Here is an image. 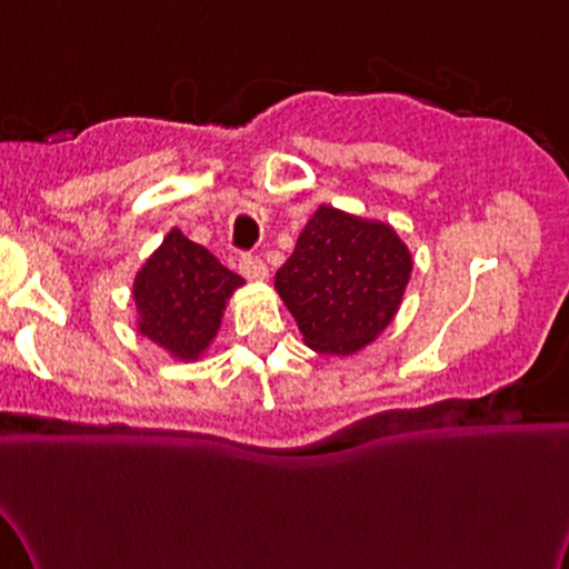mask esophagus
<instances>
[{"label":"esophagus","instance_id":"1","mask_svg":"<svg viewBox=\"0 0 569 569\" xmlns=\"http://www.w3.org/2000/svg\"><path fill=\"white\" fill-rule=\"evenodd\" d=\"M240 271H242V277L256 279V282H261V279L269 277V269H266V263L258 256H242Z\"/></svg>","mask_w":569,"mask_h":569}]
</instances>
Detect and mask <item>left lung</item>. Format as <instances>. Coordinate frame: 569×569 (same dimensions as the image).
<instances>
[{
  "mask_svg": "<svg viewBox=\"0 0 569 569\" xmlns=\"http://www.w3.org/2000/svg\"><path fill=\"white\" fill-rule=\"evenodd\" d=\"M411 269V252L390 223L319 206L273 287L308 348L350 356L396 317Z\"/></svg>",
  "mask_w": 569,
  "mask_h": 569,
  "instance_id": "1",
  "label": "left lung"
}]
</instances>
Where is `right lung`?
<instances>
[{
    "label": "right lung",
    "instance_id": "1",
    "mask_svg": "<svg viewBox=\"0 0 569 569\" xmlns=\"http://www.w3.org/2000/svg\"><path fill=\"white\" fill-rule=\"evenodd\" d=\"M240 273L219 263L213 252L187 240L179 229L147 258L134 279L137 327L173 359L198 361L221 327L223 308Z\"/></svg>",
    "mask_w": 569,
    "mask_h": 569
}]
</instances>
